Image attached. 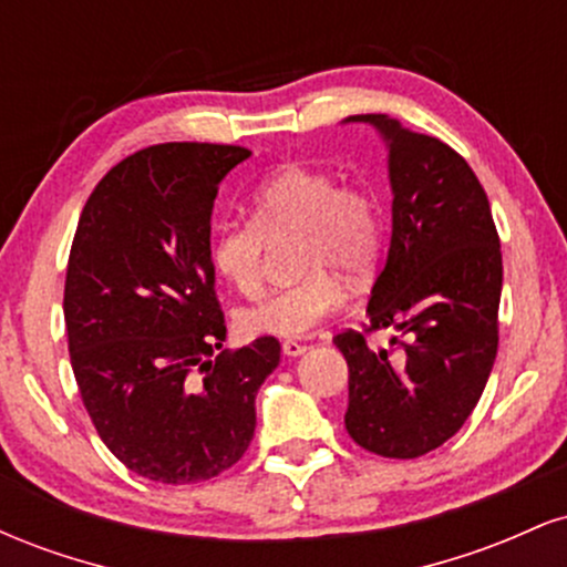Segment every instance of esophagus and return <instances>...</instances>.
<instances>
[{"mask_svg":"<svg viewBox=\"0 0 567 567\" xmlns=\"http://www.w3.org/2000/svg\"><path fill=\"white\" fill-rule=\"evenodd\" d=\"M306 349H309V347H306V343L292 341V338H290V341L282 343V351H285V354H288V357H301Z\"/></svg>","mask_w":567,"mask_h":567,"instance_id":"obj_1","label":"esophagus"}]
</instances>
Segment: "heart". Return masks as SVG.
<instances>
[{"label": "heart", "mask_w": 567, "mask_h": 567, "mask_svg": "<svg viewBox=\"0 0 567 567\" xmlns=\"http://www.w3.org/2000/svg\"><path fill=\"white\" fill-rule=\"evenodd\" d=\"M298 237L290 288L243 311L239 324L252 336L301 338L343 303L336 277L360 285L381 256L383 218L368 186L341 184L336 173L309 165H285L252 188L250 218L224 220L213 234L210 261L239 296L264 290L266 239Z\"/></svg>", "instance_id": "b5f03b06"}]
</instances>
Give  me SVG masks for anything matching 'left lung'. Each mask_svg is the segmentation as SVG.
Here are the masks:
<instances>
[{
    "label": "left lung",
    "instance_id": "8db88e82",
    "mask_svg": "<svg viewBox=\"0 0 567 567\" xmlns=\"http://www.w3.org/2000/svg\"><path fill=\"white\" fill-rule=\"evenodd\" d=\"M389 148L392 245L370 290L368 324L394 329L370 350L364 333L333 343L349 365V437L383 458H419L464 426L498 351L504 266L491 202L458 152L386 114H357Z\"/></svg>",
    "mask_w": 567,
    "mask_h": 567
}]
</instances>
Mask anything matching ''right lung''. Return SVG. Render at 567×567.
Here are the masks:
<instances>
[{
    "label": "right lung",
    "mask_w": 567,
    "mask_h": 567,
    "mask_svg": "<svg viewBox=\"0 0 567 567\" xmlns=\"http://www.w3.org/2000/svg\"><path fill=\"white\" fill-rule=\"evenodd\" d=\"M243 146L159 143L90 194L71 243L63 317L90 419L130 472L165 485L218 477L256 432L275 336L224 347L210 261L218 184Z\"/></svg>",
    "instance_id": "obj_1"
}]
</instances>
